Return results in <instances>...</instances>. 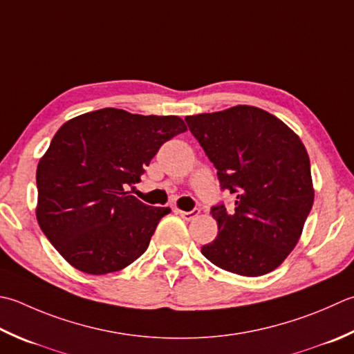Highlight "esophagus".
Instances as JSON below:
<instances>
[{
  "label": "esophagus",
  "instance_id": "esophagus-1",
  "mask_svg": "<svg viewBox=\"0 0 354 354\" xmlns=\"http://www.w3.org/2000/svg\"><path fill=\"white\" fill-rule=\"evenodd\" d=\"M178 212V214L181 218H184L185 221H192V219H195L198 214H199V210L198 209H193V210H190V212H184V210H176Z\"/></svg>",
  "mask_w": 354,
  "mask_h": 354
}]
</instances>
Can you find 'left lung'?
Returning a JSON list of instances; mask_svg holds the SVG:
<instances>
[{"instance_id": "1", "label": "left lung", "mask_w": 354, "mask_h": 354, "mask_svg": "<svg viewBox=\"0 0 354 354\" xmlns=\"http://www.w3.org/2000/svg\"><path fill=\"white\" fill-rule=\"evenodd\" d=\"M218 170L234 209L212 207L218 236L201 252L241 276H262L286 261L313 207L310 158L302 141L274 115L253 106L185 118Z\"/></svg>"}]
</instances>
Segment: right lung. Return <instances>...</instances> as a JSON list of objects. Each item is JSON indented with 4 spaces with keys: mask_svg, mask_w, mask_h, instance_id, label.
<instances>
[{
    "mask_svg": "<svg viewBox=\"0 0 354 354\" xmlns=\"http://www.w3.org/2000/svg\"><path fill=\"white\" fill-rule=\"evenodd\" d=\"M187 130L179 116L100 109L62 124L37 169V219L72 267L88 274L126 268L147 250L169 207L126 189L141 181L161 145Z\"/></svg>",
    "mask_w": 354,
    "mask_h": 354,
    "instance_id": "1",
    "label": "right lung"
}]
</instances>
